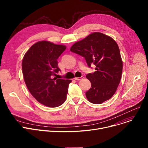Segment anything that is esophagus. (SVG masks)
Returning <instances> with one entry per match:
<instances>
[{
	"label": "esophagus",
	"mask_w": 148,
	"mask_h": 148,
	"mask_svg": "<svg viewBox=\"0 0 148 148\" xmlns=\"http://www.w3.org/2000/svg\"><path fill=\"white\" fill-rule=\"evenodd\" d=\"M82 79H83V76H82V77H75V78H74V80H75L79 81V80H82Z\"/></svg>",
	"instance_id": "esophagus-1"
}]
</instances>
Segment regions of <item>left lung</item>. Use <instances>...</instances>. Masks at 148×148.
Returning a JSON list of instances; mask_svg holds the SVG:
<instances>
[{"label":"left lung","mask_w":148,"mask_h":148,"mask_svg":"<svg viewBox=\"0 0 148 148\" xmlns=\"http://www.w3.org/2000/svg\"><path fill=\"white\" fill-rule=\"evenodd\" d=\"M71 51L84 58L89 68L96 66L95 71L87 74L91 83L86 92L89 101L99 104L110 99L117 89L122 73V60L119 47L111 37L94 32L75 42Z\"/></svg>","instance_id":"8db88e82"}]
</instances>
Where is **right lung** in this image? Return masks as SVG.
<instances>
[{"label": "right lung", "mask_w": 148, "mask_h": 148, "mask_svg": "<svg viewBox=\"0 0 148 148\" xmlns=\"http://www.w3.org/2000/svg\"><path fill=\"white\" fill-rule=\"evenodd\" d=\"M66 48L49 41H39L23 58L22 71L26 86L38 101L45 106L56 107L66 100L71 80L54 77L60 71L58 59Z\"/></svg>", "instance_id": "add662e5"}]
</instances>
